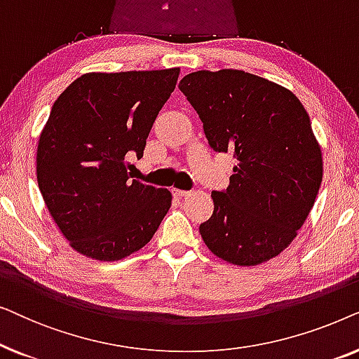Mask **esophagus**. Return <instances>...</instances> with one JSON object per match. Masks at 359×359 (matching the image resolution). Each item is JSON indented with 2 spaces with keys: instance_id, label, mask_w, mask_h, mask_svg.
Returning <instances> with one entry per match:
<instances>
[{
  "instance_id": "1",
  "label": "esophagus",
  "mask_w": 359,
  "mask_h": 359,
  "mask_svg": "<svg viewBox=\"0 0 359 359\" xmlns=\"http://www.w3.org/2000/svg\"><path fill=\"white\" fill-rule=\"evenodd\" d=\"M171 193H173L175 196H178V198H186V196H189V191H183V189H176V188H173V189H171Z\"/></svg>"
}]
</instances>
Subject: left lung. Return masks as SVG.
I'll return each mask as SVG.
<instances>
[{"label": "left lung", "instance_id": "1", "mask_svg": "<svg viewBox=\"0 0 359 359\" xmlns=\"http://www.w3.org/2000/svg\"><path fill=\"white\" fill-rule=\"evenodd\" d=\"M209 145L237 160L214 212L199 225L215 257L257 266L286 250L322 183L320 145L296 95L243 70H199L180 81Z\"/></svg>", "mask_w": 359, "mask_h": 359}]
</instances>
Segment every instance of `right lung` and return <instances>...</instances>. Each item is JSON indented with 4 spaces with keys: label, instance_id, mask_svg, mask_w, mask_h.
<instances>
[{
    "label": "right lung",
    "instance_id": "right-lung-1",
    "mask_svg": "<svg viewBox=\"0 0 359 359\" xmlns=\"http://www.w3.org/2000/svg\"><path fill=\"white\" fill-rule=\"evenodd\" d=\"M180 68L85 73L53 102L37 145V183L70 247L117 262L150 242L171 193L139 183L126 158L144 155L147 137Z\"/></svg>",
    "mask_w": 359,
    "mask_h": 359
}]
</instances>
